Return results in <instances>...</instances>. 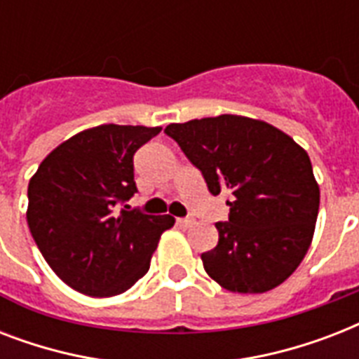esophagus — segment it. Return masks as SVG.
<instances>
[{
	"mask_svg": "<svg viewBox=\"0 0 359 359\" xmlns=\"http://www.w3.org/2000/svg\"><path fill=\"white\" fill-rule=\"evenodd\" d=\"M177 224H179L180 227H191V225L196 224V219H194V218H179V219H177Z\"/></svg>",
	"mask_w": 359,
	"mask_h": 359,
	"instance_id": "esophagus-1",
	"label": "esophagus"
}]
</instances>
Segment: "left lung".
Wrapping results in <instances>:
<instances>
[{
	"mask_svg": "<svg viewBox=\"0 0 359 359\" xmlns=\"http://www.w3.org/2000/svg\"><path fill=\"white\" fill-rule=\"evenodd\" d=\"M173 137L201 169L212 196H231L229 219L218 222V245L203 266L224 289L261 294L281 285L313 242L320 190L307 152L264 121L218 115L171 123Z\"/></svg>",
	"mask_w": 359,
	"mask_h": 359,
	"instance_id": "left-lung-1",
	"label": "left lung"
}]
</instances>
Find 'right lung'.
<instances>
[{
  "instance_id": "obj_1",
  "label": "right lung",
  "mask_w": 359,
  "mask_h": 359,
  "mask_svg": "<svg viewBox=\"0 0 359 359\" xmlns=\"http://www.w3.org/2000/svg\"><path fill=\"white\" fill-rule=\"evenodd\" d=\"M160 130L87 128L55 147L31 177V236L53 272L81 294L108 298L134 287L149 272L162 233L175 225L169 214L117 208L137 191L135 151Z\"/></svg>"
}]
</instances>
